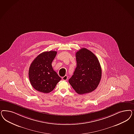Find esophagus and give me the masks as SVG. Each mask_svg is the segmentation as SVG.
<instances>
[{
	"label": "esophagus",
	"instance_id": "1",
	"mask_svg": "<svg viewBox=\"0 0 134 134\" xmlns=\"http://www.w3.org/2000/svg\"><path fill=\"white\" fill-rule=\"evenodd\" d=\"M68 76H66V75H65L64 76H63V77H62V79L63 80H66L67 79H68Z\"/></svg>",
	"mask_w": 134,
	"mask_h": 134
}]
</instances>
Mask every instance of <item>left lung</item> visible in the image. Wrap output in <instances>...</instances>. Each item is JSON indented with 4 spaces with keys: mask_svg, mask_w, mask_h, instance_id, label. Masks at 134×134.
<instances>
[{
    "mask_svg": "<svg viewBox=\"0 0 134 134\" xmlns=\"http://www.w3.org/2000/svg\"><path fill=\"white\" fill-rule=\"evenodd\" d=\"M77 66L69 80L79 95L92 92L97 88L102 77L99 61L95 54L83 48L76 53Z\"/></svg>",
    "mask_w": 134,
    "mask_h": 134,
    "instance_id": "8db88e82",
    "label": "left lung"
}]
</instances>
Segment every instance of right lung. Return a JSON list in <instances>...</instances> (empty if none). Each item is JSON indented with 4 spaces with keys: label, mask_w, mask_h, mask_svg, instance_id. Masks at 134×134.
<instances>
[{
    "label": "right lung",
    "mask_w": 134,
    "mask_h": 134,
    "mask_svg": "<svg viewBox=\"0 0 134 134\" xmlns=\"http://www.w3.org/2000/svg\"><path fill=\"white\" fill-rule=\"evenodd\" d=\"M56 55L54 51L43 52L31 63L29 76L31 85L36 90L43 93H50L61 80L52 68V62Z\"/></svg>",
    "instance_id": "obj_1"
}]
</instances>
